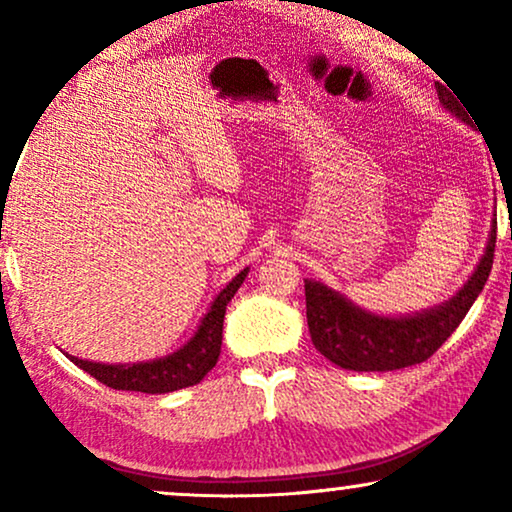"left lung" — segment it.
<instances>
[{
	"instance_id": "8db88e82",
	"label": "left lung",
	"mask_w": 512,
	"mask_h": 512,
	"mask_svg": "<svg viewBox=\"0 0 512 512\" xmlns=\"http://www.w3.org/2000/svg\"><path fill=\"white\" fill-rule=\"evenodd\" d=\"M438 97L450 114L471 125V118L459 104V97H454L445 86H438ZM494 247L496 221L478 268L461 286L457 296L410 317H380V314L361 310L342 293L328 289L321 282L305 279L307 326H310L314 347L335 366L359 370V373H384V370L408 368L426 361L457 331L475 298L485 289L494 263Z\"/></svg>"
}]
</instances>
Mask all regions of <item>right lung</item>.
Here are the masks:
<instances>
[{"label": "right lung", "instance_id": "right-lung-1", "mask_svg": "<svg viewBox=\"0 0 512 512\" xmlns=\"http://www.w3.org/2000/svg\"><path fill=\"white\" fill-rule=\"evenodd\" d=\"M249 268H244L233 282L226 284L219 296L214 298L205 317H202L198 331L184 347L170 356L144 363H95L83 361L79 356H69L76 366L93 375L97 382L107 384L111 389L121 391H142V394H170V391L193 387L216 366L221 354L223 340V317L230 298L240 289Z\"/></svg>", "mask_w": 512, "mask_h": 512}]
</instances>
